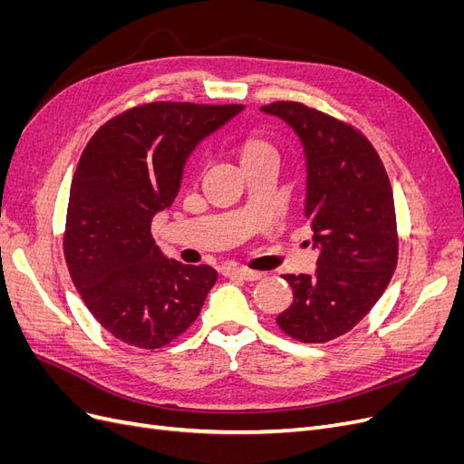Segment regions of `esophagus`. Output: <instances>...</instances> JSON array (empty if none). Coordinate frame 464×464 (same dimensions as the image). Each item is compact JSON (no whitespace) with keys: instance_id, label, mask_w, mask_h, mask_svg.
I'll return each instance as SVG.
<instances>
[{"instance_id":"esophagus-1","label":"esophagus","mask_w":464,"mask_h":464,"mask_svg":"<svg viewBox=\"0 0 464 464\" xmlns=\"http://www.w3.org/2000/svg\"><path fill=\"white\" fill-rule=\"evenodd\" d=\"M222 275L228 276V278H242V280H257L261 278L263 273L259 271H251V269H246V266H224L222 269Z\"/></svg>"}]
</instances>
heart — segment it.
<instances>
[{
  "instance_id": "1",
  "label": "heart",
  "mask_w": 464,
  "mask_h": 464,
  "mask_svg": "<svg viewBox=\"0 0 464 464\" xmlns=\"http://www.w3.org/2000/svg\"><path fill=\"white\" fill-rule=\"evenodd\" d=\"M240 160H251V159H257V157H265V154H275V147L269 141V139H265L259 133H249L244 141L240 143Z\"/></svg>"
}]
</instances>
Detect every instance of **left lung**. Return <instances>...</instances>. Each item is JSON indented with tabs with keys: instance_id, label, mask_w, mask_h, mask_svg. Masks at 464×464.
Here are the masks:
<instances>
[{
	"instance_id": "left-lung-1",
	"label": "left lung",
	"mask_w": 464,
	"mask_h": 464,
	"mask_svg": "<svg viewBox=\"0 0 464 464\" xmlns=\"http://www.w3.org/2000/svg\"><path fill=\"white\" fill-rule=\"evenodd\" d=\"M298 133L305 150V217L319 247L314 275H283L294 292L276 325L300 343L354 329L387 288L399 257L391 181L353 123L294 101L261 106Z\"/></svg>"
}]
</instances>
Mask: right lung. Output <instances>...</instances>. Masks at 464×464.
Returning a JSON list of instances; mask_svg holds the SVG:
<instances>
[{"mask_svg": "<svg viewBox=\"0 0 464 464\" xmlns=\"http://www.w3.org/2000/svg\"><path fill=\"white\" fill-rule=\"evenodd\" d=\"M242 108L141 102L101 125L82 150L63 257L89 312L118 341L157 350L198 319L217 271L162 257L150 222L172 205L195 145Z\"/></svg>", "mask_w": 464, "mask_h": 464, "instance_id": "add662e5", "label": "right lung"}]
</instances>
